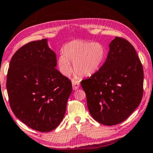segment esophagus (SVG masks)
<instances>
[{"instance_id":"esophagus-1","label":"esophagus","mask_w":153,"mask_h":153,"mask_svg":"<svg viewBox=\"0 0 153 153\" xmlns=\"http://www.w3.org/2000/svg\"><path fill=\"white\" fill-rule=\"evenodd\" d=\"M72 88L74 90H77L79 88V86H80V83H79V82L78 81L74 80V79L72 81Z\"/></svg>"}]
</instances>
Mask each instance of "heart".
<instances>
[{"instance_id": "b5f03b06", "label": "heart", "mask_w": 153, "mask_h": 153, "mask_svg": "<svg viewBox=\"0 0 153 153\" xmlns=\"http://www.w3.org/2000/svg\"><path fill=\"white\" fill-rule=\"evenodd\" d=\"M107 51L102 43L76 40L68 43L63 48V54L57 60L59 71L64 76L72 72L81 76H90L97 72L105 61Z\"/></svg>"}]
</instances>
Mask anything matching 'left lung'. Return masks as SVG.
Returning a JSON list of instances; mask_svg holds the SVG:
<instances>
[{
  "label": "left lung",
  "instance_id": "left-lung-1",
  "mask_svg": "<svg viewBox=\"0 0 153 153\" xmlns=\"http://www.w3.org/2000/svg\"><path fill=\"white\" fill-rule=\"evenodd\" d=\"M109 48L103 65L81 84L91 116L101 124L114 126L125 121L140 104L143 71L127 40L115 37Z\"/></svg>",
  "mask_w": 153,
  "mask_h": 153
}]
</instances>
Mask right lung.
Returning <instances> with one entry per match:
<instances>
[{
    "instance_id": "add662e5",
    "label": "right lung",
    "mask_w": 153,
    "mask_h": 153,
    "mask_svg": "<svg viewBox=\"0 0 153 153\" xmlns=\"http://www.w3.org/2000/svg\"><path fill=\"white\" fill-rule=\"evenodd\" d=\"M56 66V54L44 39L18 50L8 69L6 86L12 112L39 132H50L59 125L72 92V82Z\"/></svg>"
}]
</instances>
